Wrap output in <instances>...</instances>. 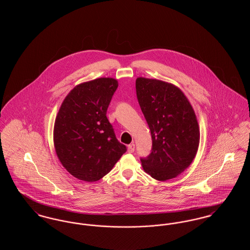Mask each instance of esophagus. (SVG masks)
<instances>
[{
	"mask_svg": "<svg viewBox=\"0 0 250 250\" xmlns=\"http://www.w3.org/2000/svg\"><path fill=\"white\" fill-rule=\"evenodd\" d=\"M127 150L129 153H134L135 151V144L134 143H131L128 146H127Z\"/></svg>",
	"mask_w": 250,
	"mask_h": 250,
	"instance_id": "1",
	"label": "esophagus"
}]
</instances>
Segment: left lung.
Here are the masks:
<instances>
[{"instance_id": "left-lung-1", "label": "left lung", "mask_w": 250, "mask_h": 250, "mask_svg": "<svg viewBox=\"0 0 250 250\" xmlns=\"http://www.w3.org/2000/svg\"><path fill=\"white\" fill-rule=\"evenodd\" d=\"M136 92L152 135L151 153L141 157L143 169L158 181L174 178L190 165L198 151L200 130L195 112L172 84L138 78Z\"/></svg>"}]
</instances>
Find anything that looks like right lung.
Wrapping results in <instances>:
<instances>
[{"label": "right lung", "mask_w": 250, "mask_h": 250, "mask_svg": "<svg viewBox=\"0 0 250 250\" xmlns=\"http://www.w3.org/2000/svg\"><path fill=\"white\" fill-rule=\"evenodd\" d=\"M117 88V81L111 78L80 84L60 107L54 124L55 151L62 165L76 178L100 180L127 150L107 118Z\"/></svg>", "instance_id": "add662e5"}]
</instances>
